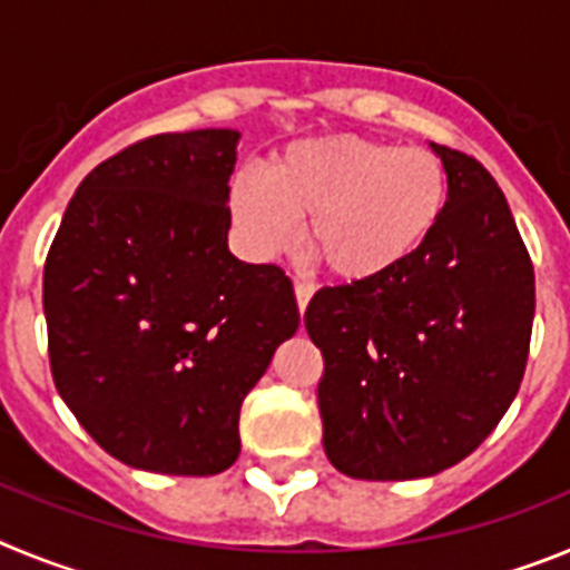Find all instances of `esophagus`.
Returning a JSON list of instances; mask_svg holds the SVG:
<instances>
[{
    "instance_id": "obj_1",
    "label": "esophagus",
    "mask_w": 570,
    "mask_h": 570,
    "mask_svg": "<svg viewBox=\"0 0 570 570\" xmlns=\"http://www.w3.org/2000/svg\"><path fill=\"white\" fill-rule=\"evenodd\" d=\"M294 294H296V305H299V314H305V308H308L311 296H314V285L311 282H294Z\"/></svg>"
}]
</instances>
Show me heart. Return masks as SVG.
Returning a JSON list of instances; mask_svg holds the SVG:
<instances>
[{
	"instance_id": "b5f03b06",
	"label": "heart",
	"mask_w": 570,
	"mask_h": 570,
	"mask_svg": "<svg viewBox=\"0 0 570 570\" xmlns=\"http://www.w3.org/2000/svg\"><path fill=\"white\" fill-rule=\"evenodd\" d=\"M448 170L425 148L362 136H316L288 145L259 170L230 179L228 208L256 259L288 250L299 219L311 254L345 282H371L407 262L448 208Z\"/></svg>"
}]
</instances>
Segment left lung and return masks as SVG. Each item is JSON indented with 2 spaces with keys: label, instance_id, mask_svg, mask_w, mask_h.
I'll list each match as a JSON object with an SVG mask.
<instances>
[{
  "label": "left lung",
  "instance_id": "obj_1",
  "mask_svg": "<svg viewBox=\"0 0 570 570\" xmlns=\"http://www.w3.org/2000/svg\"><path fill=\"white\" fill-rule=\"evenodd\" d=\"M448 208L407 262L316 291L305 328L322 351V445L354 480L434 476L485 442L520 391L533 265L505 196L476 159L431 142Z\"/></svg>",
  "mask_w": 570,
  "mask_h": 570
}]
</instances>
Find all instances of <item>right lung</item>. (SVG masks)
Listing matches in <instances>:
<instances>
[{
    "label": "right lung",
    "instance_id": "add662e5",
    "mask_svg": "<svg viewBox=\"0 0 570 570\" xmlns=\"http://www.w3.org/2000/svg\"><path fill=\"white\" fill-rule=\"evenodd\" d=\"M239 130L159 134L90 170L42 282L65 405L114 460L210 476L239 456V407L299 328L276 265L228 250Z\"/></svg>",
    "mask_w": 570,
    "mask_h": 570
}]
</instances>
